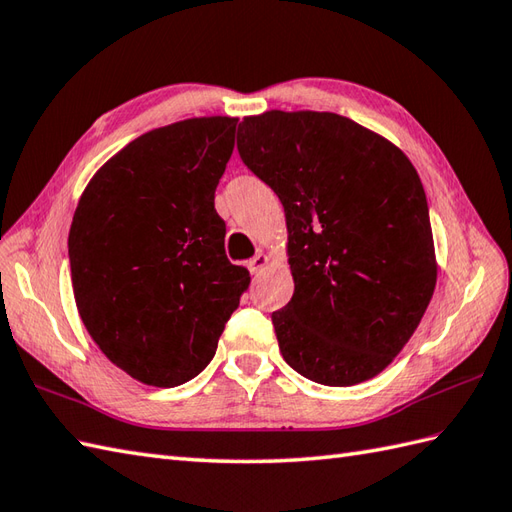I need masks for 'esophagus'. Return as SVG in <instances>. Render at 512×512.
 <instances>
[{
    "mask_svg": "<svg viewBox=\"0 0 512 512\" xmlns=\"http://www.w3.org/2000/svg\"><path fill=\"white\" fill-rule=\"evenodd\" d=\"M246 266L251 270V275H259V272L268 266V257L264 253H257L253 259H248Z\"/></svg>",
    "mask_w": 512,
    "mask_h": 512,
    "instance_id": "1",
    "label": "esophagus"
}]
</instances>
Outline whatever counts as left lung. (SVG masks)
Wrapping results in <instances>:
<instances>
[{
  "instance_id": "obj_1",
  "label": "left lung",
  "mask_w": 512,
  "mask_h": 512,
  "mask_svg": "<svg viewBox=\"0 0 512 512\" xmlns=\"http://www.w3.org/2000/svg\"><path fill=\"white\" fill-rule=\"evenodd\" d=\"M244 165L281 200L294 277L272 312L283 360L323 386L382 373L430 305L436 257L421 178L349 117L268 111L237 128Z\"/></svg>"
}]
</instances>
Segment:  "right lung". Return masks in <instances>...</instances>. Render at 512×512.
<instances>
[{
	"instance_id": "1",
	"label": "right lung",
	"mask_w": 512,
	"mask_h": 512,
	"mask_svg": "<svg viewBox=\"0 0 512 512\" xmlns=\"http://www.w3.org/2000/svg\"><path fill=\"white\" fill-rule=\"evenodd\" d=\"M235 117H194L137 137L91 178L69 229L71 283L100 351L148 386L196 377L251 275L224 253L213 207Z\"/></svg>"
}]
</instances>
